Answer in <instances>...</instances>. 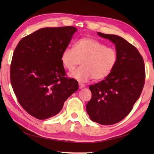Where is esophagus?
<instances>
[{"label":"esophagus","mask_w":154,"mask_h":154,"mask_svg":"<svg viewBox=\"0 0 154 154\" xmlns=\"http://www.w3.org/2000/svg\"><path fill=\"white\" fill-rule=\"evenodd\" d=\"M79 89H83V88H84L85 86L84 84L79 83Z\"/></svg>","instance_id":"1"}]
</instances>
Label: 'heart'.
Segmentation results:
<instances>
[{
    "label": "heart",
    "mask_w": 154,
    "mask_h": 154,
    "mask_svg": "<svg viewBox=\"0 0 154 154\" xmlns=\"http://www.w3.org/2000/svg\"><path fill=\"white\" fill-rule=\"evenodd\" d=\"M119 55L115 49L90 38H82L62 51L61 61L65 69L73 71L82 63V66L70 74L80 82L104 79L116 67Z\"/></svg>",
    "instance_id": "1"
}]
</instances>
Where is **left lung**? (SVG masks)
I'll list each match as a JSON object with an SVG mask.
<instances>
[{
  "label": "left lung",
  "mask_w": 154,
  "mask_h": 154,
  "mask_svg": "<svg viewBox=\"0 0 154 154\" xmlns=\"http://www.w3.org/2000/svg\"><path fill=\"white\" fill-rule=\"evenodd\" d=\"M97 34L115 44L119 60L109 77L89 86L92 97L86 109L93 122L112 125L128 115L139 99L145 83L144 62L137 48L124 38Z\"/></svg>",
  "instance_id": "8db88e82"
}]
</instances>
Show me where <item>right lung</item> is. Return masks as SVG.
<instances>
[{
  "label": "right lung",
  "instance_id": "1",
  "mask_svg": "<svg viewBox=\"0 0 154 154\" xmlns=\"http://www.w3.org/2000/svg\"><path fill=\"white\" fill-rule=\"evenodd\" d=\"M77 30L73 26L44 28L23 38L11 64V82L22 107L44 120L56 115L65 101L79 89L65 77L61 53Z\"/></svg>",
  "mask_w": 154,
  "mask_h": 154
}]
</instances>
